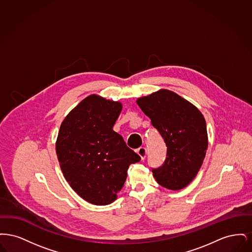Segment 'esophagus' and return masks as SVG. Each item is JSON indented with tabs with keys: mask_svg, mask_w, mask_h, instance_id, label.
Here are the masks:
<instances>
[{
	"mask_svg": "<svg viewBox=\"0 0 252 252\" xmlns=\"http://www.w3.org/2000/svg\"><path fill=\"white\" fill-rule=\"evenodd\" d=\"M136 152L138 153L139 156L141 157L142 160H144V158H145V156H146V149H145V147H140V148H138V149L136 150Z\"/></svg>",
	"mask_w": 252,
	"mask_h": 252,
	"instance_id": "1",
	"label": "esophagus"
}]
</instances>
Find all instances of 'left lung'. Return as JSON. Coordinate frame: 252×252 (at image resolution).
<instances>
[{
	"mask_svg": "<svg viewBox=\"0 0 252 252\" xmlns=\"http://www.w3.org/2000/svg\"><path fill=\"white\" fill-rule=\"evenodd\" d=\"M136 102L167 146L164 163L152 169L153 177L169 190L185 188L196 177L208 148L203 114L192 103L165 89Z\"/></svg>",
	"mask_w": 252,
	"mask_h": 252,
	"instance_id": "left-lung-1",
	"label": "left lung"
}]
</instances>
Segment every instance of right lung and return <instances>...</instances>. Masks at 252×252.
Returning <instances> with one entry per match:
<instances>
[{
    "label": "right lung",
    "mask_w": 252,
    "mask_h": 252,
    "mask_svg": "<svg viewBox=\"0 0 252 252\" xmlns=\"http://www.w3.org/2000/svg\"><path fill=\"white\" fill-rule=\"evenodd\" d=\"M122 108L119 101L92 94L61 123L56 143L61 171L72 190L89 203L115 201L129 165L141 160L112 129Z\"/></svg>",
    "instance_id": "1"
}]
</instances>
